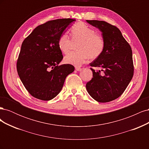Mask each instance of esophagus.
<instances>
[{
	"mask_svg": "<svg viewBox=\"0 0 149 149\" xmlns=\"http://www.w3.org/2000/svg\"><path fill=\"white\" fill-rule=\"evenodd\" d=\"M75 70H76V71H79L81 70V68L80 67H76V68H75Z\"/></svg>",
	"mask_w": 149,
	"mask_h": 149,
	"instance_id": "34e87169",
	"label": "esophagus"
}]
</instances>
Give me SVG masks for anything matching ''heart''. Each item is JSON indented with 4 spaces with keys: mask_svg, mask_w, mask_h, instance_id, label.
I'll use <instances>...</instances> for the list:
<instances>
[{
    "mask_svg": "<svg viewBox=\"0 0 149 149\" xmlns=\"http://www.w3.org/2000/svg\"><path fill=\"white\" fill-rule=\"evenodd\" d=\"M73 40H79L77 45L78 51L71 52L65 56V63L74 66H81L90 59H96L102 53L105 42L102 36L96 32L83 22H78L71 29ZM58 46L64 53L69 52L71 40L69 36L64 33L58 39Z\"/></svg>",
    "mask_w": 149,
    "mask_h": 149,
    "instance_id": "1",
    "label": "heart"
}]
</instances>
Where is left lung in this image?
<instances>
[{
  "label": "left lung",
  "mask_w": 149,
  "mask_h": 149,
  "mask_svg": "<svg viewBox=\"0 0 149 149\" xmlns=\"http://www.w3.org/2000/svg\"><path fill=\"white\" fill-rule=\"evenodd\" d=\"M86 22L101 31L105 47L101 55L89 64L102 68V73L91 68L93 78L86 87L97 102H110L122 95L133 77L132 49L116 26L104 21Z\"/></svg>",
  "instance_id": "left-lung-1"
}]
</instances>
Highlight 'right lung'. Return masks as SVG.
I'll use <instances>...</instances> for the list:
<instances>
[{
  "label": "right lung",
  "mask_w": 149,
  "mask_h": 149,
  "mask_svg": "<svg viewBox=\"0 0 149 149\" xmlns=\"http://www.w3.org/2000/svg\"><path fill=\"white\" fill-rule=\"evenodd\" d=\"M75 20L48 21L36 27L22 43L17 70L25 88L34 97L52 100L61 91L66 76L74 71L71 65L58 66L63 56L58 41Z\"/></svg>",
  "instance_id": "add662e5"
}]
</instances>
